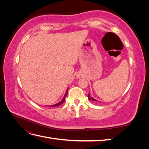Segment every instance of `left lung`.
<instances>
[{
  "label": "left lung",
  "mask_w": 149,
  "mask_h": 149,
  "mask_svg": "<svg viewBox=\"0 0 149 149\" xmlns=\"http://www.w3.org/2000/svg\"><path fill=\"white\" fill-rule=\"evenodd\" d=\"M88 99H89V101H97V100H95V99L93 98V97H91V96H90V94H89V93L88 94Z\"/></svg>",
  "instance_id": "obj_1"
}]
</instances>
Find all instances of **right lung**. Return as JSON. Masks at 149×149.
<instances>
[{"label":"right lung","mask_w":149,"mask_h":149,"mask_svg":"<svg viewBox=\"0 0 149 149\" xmlns=\"http://www.w3.org/2000/svg\"><path fill=\"white\" fill-rule=\"evenodd\" d=\"M68 89H66V93H65V95H64V97H63L62 100H61L59 102H58L57 104H53V105H52V106H50V107H56V106H60V105L62 104L64 102V101H65V98H66V96H67V94H68Z\"/></svg>","instance_id":"right-lung-1"}]
</instances>
